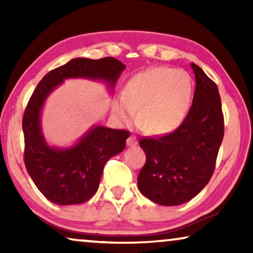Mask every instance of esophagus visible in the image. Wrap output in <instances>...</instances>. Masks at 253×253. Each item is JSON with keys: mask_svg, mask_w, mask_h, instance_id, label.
Returning <instances> with one entry per match:
<instances>
[{"mask_svg": "<svg viewBox=\"0 0 253 253\" xmlns=\"http://www.w3.org/2000/svg\"><path fill=\"white\" fill-rule=\"evenodd\" d=\"M137 144H138V141H137L136 137H134V136H130V137L126 139V146H127V147L136 146Z\"/></svg>", "mask_w": 253, "mask_h": 253, "instance_id": "esophagus-1", "label": "esophagus"}]
</instances>
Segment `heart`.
Instances as JSON below:
<instances>
[{"instance_id": "b5f03b06", "label": "heart", "mask_w": 253, "mask_h": 253, "mask_svg": "<svg viewBox=\"0 0 253 253\" xmlns=\"http://www.w3.org/2000/svg\"><path fill=\"white\" fill-rule=\"evenodd\" d=\"M192 96V79L186 71L158 67L141 72L126 84L114 112L123 124L138 121L148 133L161 134L177 129L185 120Z\"/></svg>"}]
</instances>
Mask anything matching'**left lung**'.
I'll return each mask as SVG.
<instances>
[{"mask_svg":"<svg viewBox=\"0 0 253 253\" xmlns=\"http://www.w3.org/2000/svg\"><path fill=\"white\" fill-rule=\"evenodd\" d=\"M192 106L174 132L143 138L146 162L138 175V189L152 202L176 206L196 197L212 177L223 139V115L219 89L198 65Z\"/></svg>","mask_w":253,"mask_h":253,"instance_id":"1","label":"left lung"}]
</instances>
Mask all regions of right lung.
<instances>
[{
    "label": "right lung",
    "mask_w": 253,
    "mask_h": 253,
    "mask_svg": "<svg viewBox=\"0 0 253 253\" xmlns=\"http://www.w3.org/2000/svg\"><path fill=\"white\" fill-rule=\"evenodd\" d=\"M124 69L126 65L114 57L72 58L48 72L34 89L23 117L24 161L34 184L51 203L77 205L87 202L99 188L106 162L124 150L130 133L93 126L71 146H51L41 126L44 102L65 79L98 81L113 92Z\"/></svg>",
    "instance_id": "1"
}]
</instances>
